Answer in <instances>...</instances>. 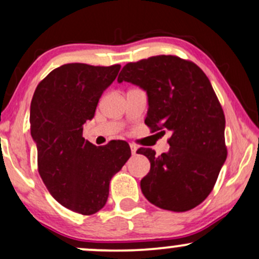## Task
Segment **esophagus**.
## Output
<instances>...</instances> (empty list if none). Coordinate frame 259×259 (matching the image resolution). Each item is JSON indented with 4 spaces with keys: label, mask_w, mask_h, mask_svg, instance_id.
Here are the masks:
<instances>
[{
    "label": "esophagus",
    "mask_w": 259,
    "mask_h": 259,
    "mask_svg": "<svg viewBox=\"0 0 259 259\" xmlns=\"http://www.w3.org/2000/svg\"><path fill=\"white\" fill-rule=\"evenodd\" d=\"M130 149H132V154H133V155H135V154H137L138 146L135 145V144H130Z\"/></svg>",
    "instance_id": "esophagus-1"
}]
</instances>
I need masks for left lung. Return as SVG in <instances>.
<instances>
[{
  "instance_id": "8db88e82",
  "label": "left lung",
  "mask_w": 259,
  "mask_h": 259,
  "mask_svg": "<svg viewBox=\"0 0 259 259\" xmlns=\"http://www.w3.org/2000/svg\"><path fill=\"white\" fill-rule=\"evenodd\" d=\"M118 81L146 91L145 124L152 133H171L167 152L137 151L150 161V171L140 181L144 196L167 211L198 206L211 194L227 157L225 114L207 75L191 61L155 56L127 63Z\"/></svg>"
}]
</instances>
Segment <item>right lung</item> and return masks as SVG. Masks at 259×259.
<instances>
[{
    "mask_svg": "<svg viewBox=\"0 0 259 259\" xmlns=\"http://www.w3.org/2000/svg\"><path fill=\"white\" fill-rule=\"evenodd\" d=\"M119 70V64L61 65L39 81L31 102L38 172L62 206L85 216L104 207L111 178L132 156L124 140L95 146L83 138V125Z\"/></svg>",
    "mask_w": 259,
    "mask_h": 259,
    "instance_id": "1",
    "label": "right lung"
}]
</instances>
